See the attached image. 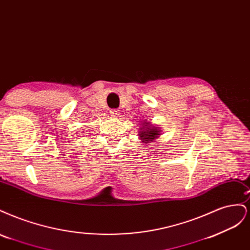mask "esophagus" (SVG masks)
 <instances>
[{"mask_svg": "<svg viewBox=\"0 0 250 250\" xmlns=\"http://www.w3.org/2000/svg\"><path fill=\"white\" fill-rule=\"evenodd\" d=\"M109 115L111 116V117H118L119 116V110L118 109H110L109 110Z\"/></svg>", "mask_w": 250, "mask_h": 250, "instance_id": "34e87169", "label": "esophagus"}]
</instances>
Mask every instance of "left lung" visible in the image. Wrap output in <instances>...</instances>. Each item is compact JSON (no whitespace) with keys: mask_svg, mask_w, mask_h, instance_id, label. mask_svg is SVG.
Masks as SVG:
<instances>
[{"mask_svg":"<svg viewBox=\"0 0 250 250\" xmlns=\"http://www.w3.org/2000/svg\"><path fill=\"white\" fill-rule=\"evenodd\" d=\"M144 124H145V123H144ZM145 126H147V125H145ZM140 135L143 138V140H148V141L151 140V141H152L153 139L158 137V130L156 129V128H154V127L153 128H150V126H149V127H147L146 131H142ZM145 143H147V142H145Z\"/></svg>","mask_w":250,"mask_h":250,"instance_id":"left-lung-1","label":"left lung"}]
</instances>
